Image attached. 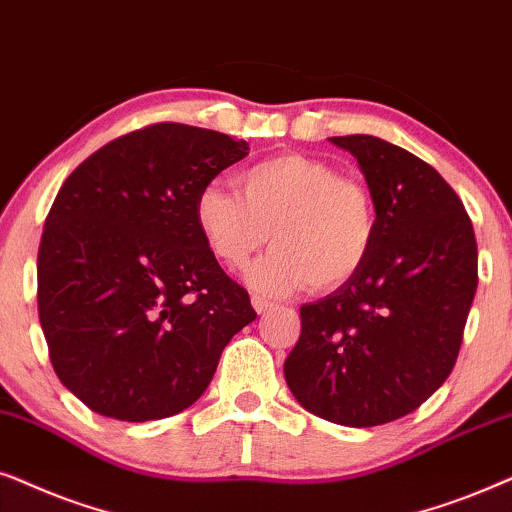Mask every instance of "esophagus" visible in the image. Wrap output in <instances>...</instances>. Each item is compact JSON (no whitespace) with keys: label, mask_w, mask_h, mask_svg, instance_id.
Returning a JSON list of instances; mask_svg holds the SVG:
<instances>
[{"label":"esophagus","mask_w":512,"mask_h":512,"mask_svg":"<svg viewBox=\"0 0 512 512\" xmlns=\"http://www.w3.org/2000/svg\"><path fill=\"white\" fill-rule=\"evenodd\" d=\"M271 304L269 299H264V297H257V295H252V309H255L257 313H267L269 309H271Z\"/></svg>","instance_id":"34e87169"}]
</instances>
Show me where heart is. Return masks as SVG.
I'll return each mask as SVG.
<instances>
[{"mask_svg":"<svg viewBox=\"0 0 512 512\" xmlns=\"http://www.w3.org/2000/svg\"><path fill=\"white\" fill-rule=\"evenodd\" d=\"M238 192L217 182L201 187L194 217L208 250L229 269L274 243L245 276L255 290L330 292L365 267L377 203L363 180L342 175L335 163L295 152L269 156L238 175Z\"/></svg>","mask_w":512,"mask_h":512,"instance_id":"b5f03b06","label":"heart"}]
</instances>
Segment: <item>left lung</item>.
Returning a JSON list of instances; mask_svg holds the SVG:
<instances>
[{
	"instance_id": "left-lung-1",
	"label": "left lung",
	"mask_w": 512,
	"mask_h": 512,
	"mask_svg": "<svg viewBox=\"0 0 512 512\" xmlns=\"http://www.w3.org/2000/svg\"><path fill=\"white\" fill-rule=\"evenodd\" d=\"M330 140L365 173L377 238L349 283L299 309L283 372L304 410L370 428L445 384L478 288V243L459 196L419 156L374 135Z\"/></svg>"
}]
</instances>
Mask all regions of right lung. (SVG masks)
I'll return each instance as SVG.
<instances>
[{"mask_svg":"<svg viewBox=\"0 0 512 512\" xmlns=\"http://www.w3.org/2000/svg\"><path fill=\"white\" fill-rule=\"evenodd\" d=\"M248 149L163 121L107 142L63 182L39 243L37 306L53 370L88 410L119 421L187 410L257 318L194 217L201 187Z\"/></svg>","mask_w":512,"mask_h":512,"instance_id":"add662e5","label":"right lung"}]
</instances>
